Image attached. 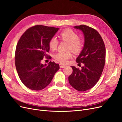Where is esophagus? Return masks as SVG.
I'll list each match as a JSON object with an SVG mask.
<instances>
[{"mask_svg": "<svg viewBox=\"0 0 122 122\" xmlns=\"http://www.w3.org/2000/svg\"><path fill=\"white\" fill-rule=\"evenodd\" d=\"M66 67L65 65H62V64H60V67L61 68H64V67Z\"/></svg>", "mask_w": 122, "mask_h": 122, "instance_id": "esophagus-1", "label": "esophagus"}]
</instances>
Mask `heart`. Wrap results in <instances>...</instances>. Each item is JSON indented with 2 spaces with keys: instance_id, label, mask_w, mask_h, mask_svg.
<instances>
[{
  "instance_id": "heart-1",
  "label": "heart",
  "mask_w": 122,
  "mask_h": 122,
  "mask_svg": "<svg viewBox=\"0 0 122 122\" xmlns=\"http://www.w3.org/2000/svg\"><path fill=\"white\" fill-rule=\"evenodd\" d=\"M60 38L61 40L67 41L69 42L68 49L71 50L74 53H79L83 48V42L79 39L78 35L71 29H66L61 32ZM58 44V41L56 37L51 38L49 42V46L52 50L56 49ZM72 57V53L70 51L67 52H61L56 53L54 55V58L62 64L67 62L69 59Z\"/></svg>"
}]
</instances>
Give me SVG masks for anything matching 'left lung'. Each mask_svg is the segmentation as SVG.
I'll return each mask as SVG.
<instances>
[{"label": "left lung", "instance_id": "obj_1", "mask_svg": "<svg viewBox=\"0 0 122 122\" xmlns=\"http://www.w3.org/2000/svg\"><path fill=\"white\" fill-rule=\"evenodd\" d=\"M74 28L83 33V49L76 58L77 63H83L80 70L71 66L73 72L69 77L71 86L80 92L91 89L97 83L104 69L106 50L104 42L99 32L85 25L75 26Z\"/></svg>", "mask_w": 122, "mask_h": 122}]
</instances>
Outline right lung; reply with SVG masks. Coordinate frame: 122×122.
<instances>
[{
	"instance_id": "1",
	"label": "right lung",
	"mask_w": 122,
	"mask_h": 122,
	"mask_svg": "<svg viewBox=\"0 0 122 122\" xmlns=\"http://www.w3.org/2000/svg\"><path fill=\"white\" fill-rule=\"evenodd\" d=\"M58 29L35 25L27 29L18 42L15 58L16 68L22 82L29 89L40 91L46 87L60 69L59 64L54 61H50L48 65L41 62L44 57L49 56L47 54L50 50L49 40Z\"/></svg>"
}]
</instances>
